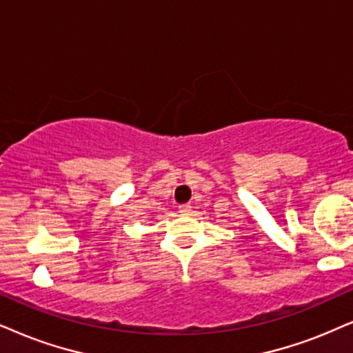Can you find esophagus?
Wrapping results in <instances>:
<instances>
[{
    "instance_id": "1",
    "label": "esophagus",
    "mask_w": 353,
    "mask_h": 353,
    "mask_svg": "<svg viewBox=\"0 0 353 353\" xmlns=\"http://www.w3.org/2000/svg\"><path fill=\"white\" fill-rule=\"evenodd\" d=\"M192 207L189 203H184V205H179V213H182V215H189L190 213Z\"/></svg>"
}]
</instances>
